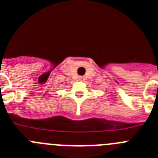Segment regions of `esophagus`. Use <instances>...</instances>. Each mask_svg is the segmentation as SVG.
<instances>
[{"label": "esophagus", "mask_w": 158, "mask_h": 158, "mask_svg": "<svg viewBox=\"0 0 158 158\" xmlns=\"http://www.w3.org/2000/svg\"><path fill=\"white\" fill-rule=\"evenodd\" d=\"M79 80H80V81H83L85 80V78H84V77L81 76V77H79Z\"/></svg>", "instance_id": "esophagus-1"}]
</instances>
